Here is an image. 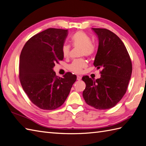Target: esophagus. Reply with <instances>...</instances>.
I'll use <instances>...</instances> for the list:
<instances>
[{
  "instance_id": "34e87169",
  "label": "esophagus",
  "mask_w": 146,
  "mask_h": 146,
  "mask_svg": "<svg viewBox=\"0 0 146 146\" xmlns=\"http://www.w3.org/2000/svg\"><path fill=\"white\" fill-rule=\"evenodd\" d=\"M82 79V77L79 76H77V80H80Z\"/></svg>"
}]
</instances>
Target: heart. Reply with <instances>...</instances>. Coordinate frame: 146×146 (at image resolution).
I'll return each instance as SVG.
<instances>
[{"instance_id": "1", "label": "heart", "mask_w": 146, "mask_h": 146, "mask_svg": "<svg viewBox=\"0 0 146 146\" xmlns=\"http://www.w3.org/2000/svg\"><path fill=\"white\" fill-rule=\"evenodd\" d=\"M72 44L75 47H81V56L90 57L95 52V46L91 42V39L83 31H77L71 38ZM62 52L64 58H69L70 47L68 44H64L62 48ZM87 62L84 59L74 60L69 66V69L72 72L80 74L87 67Z\"/></svg>"}]
</instances>
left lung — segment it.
Returning a JSON list of instances; mask_svg holds the SVG:
<instances>
[{"label": "left lung", "mask_w": 146, "mask_h": 146, "mask_svg": "<svg viewBox=\"0 0 146 146\" xmlns=\"http://www.w3.org/2000/svg\"><path fill=\"white\" fill-rule=\"evenodd\" d=\"M98 39V48L94 65L101 69V77L92 79L84 76L85 102L98 110L111 108L126 94L132 73V62L121 39L105 28H92Z\"/></svg>", "instance_id": "obj_1"}]
</instances>
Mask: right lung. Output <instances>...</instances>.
<instances>
[{
    "label": "right lung",
    "instance_id": "1",
    "mask_svg": "<svg viewBox=\"0 0 146 146\" xmlns=\"http://www.w3.org/2000/svg\"><path fill=\"white\" fill-rule=\"evenodd\" d=\"M67 35V30L48 28L30 38L21 52V85L30 101L40 109L61 106L76 81L77 76L71 72L62 78L52 70L56 63L63 60L62 48Z\"/></svg>",
    "mask_w": 146,
    "mask_h": 146
}]
</instances>
